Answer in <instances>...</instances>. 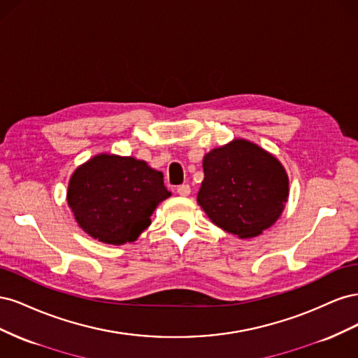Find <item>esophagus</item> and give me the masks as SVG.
Masks as SVG:
<instances>
[{"label": "esophagus", "instance_id": "esophagus-1", "mask_svg": "<svg viewBox=\"0 0 358 358\" xmlns=\"http://www.w3.org/2000/svg\"><path fill=\"white\" fill-rule=\"evenodd\" d=\"M176 191H178L179 196H182V197H188L189 194H191V188H189V185H187V183H183V185H179Z\"/></svg>", "mask_w": 358, "mask_h": 358}]
</instances>
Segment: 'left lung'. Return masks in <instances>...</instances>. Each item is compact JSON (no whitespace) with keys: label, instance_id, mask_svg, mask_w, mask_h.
<instances>
[{"label":"left lung","instance_id":"8db88e82","mask_svg":"<svg viewBox=\"0 0 358 358\" xmlns=\"http://www.w3.org/2000/svg\"><path fill=\"white\" fill-rule=\"evenodd\" d=\"M197 201L227 233L249 239L272 227L288 199V176L267 150L243 138L212 149L203 158Z\"/></svg>","mask_w":358,"mask_h":358}]
</instances>
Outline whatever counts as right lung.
Wrapping results in <instances>:
<instances>
[{
    "instance_id": "add662e5",
    "label": "right lung",
    "mask_w": 358,
    "mask_h": 358,
    "mask_svg": "<svg viewBox=\"0 0 358 358\" xmlns=\"http://www.w3.org/2000/svg\"><path fill=\"white\" fill-rule=\"evenodd\" d=\"M162 173L133 157L100 154L76 169L67 201L80 229L109 245L134 242L171 196Z\"/></svg>"
}]
</instances>
